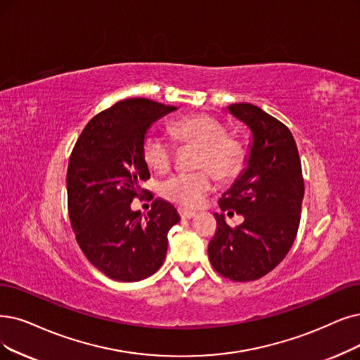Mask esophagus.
Returning a JSON list of instances; mask_svg holds the SVG:
<instances>
[{"mask_svg":"<svg viewBox=\"0 0 360 360\" xmlns=\"http://www.w3.org/2000/svg\"><path fill=\"white\" fill-rule=\"evenodd\" d=\"M179 214H180V217L183 219V220H191V219H193L195 217V212H192V211H188V210H179Z\"/></svg>","mask_w":360,"mask_h":360,"instance_id":"34e87169","label":"esophagus"}]
</instances>
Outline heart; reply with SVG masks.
Masks as SVG:
<instances>
[{"label":"heart","mask_w":360,"mask_h":360,"mask_svg":"<svg viewBox=\"0 0 360 360\" xmlns=\"http://www.w3.org/2000/svg\"><path fill=\"white\" fill-rule=\"evenodd\" d=\"M171 134L184 145L199 148L196 167L212 169L221 179L233 176L243 160L240 143L226 136L224 125L208 115H192L169 125ZM143 160L155 171H167L174 158L171 141L156 131H150L143 140ZM209 169L198 172H177L161 184V193L169 202L186 208L198 207L215 188V177Z\"/></svg>","instance_id":"heart-1"}]
</instances>
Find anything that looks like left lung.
Masks as SVG:
<instances>
[{"instance_id":"8db88e82","label":"left lung","mask_w":360,"mask_h":360,"mask_svg":"<svg viewBox=\"0 0 360 360\" xmlns=\"http://www.w3.org/2000/svg\"><path fill=\"white\" fill-rule=\"evenodd\" d=\"M251 133L245 167L223 193L220 208L243 215L232 229L215 214L217 232L208 245L212 267L236 282L260 279L291 250L300 224L304 181L295 140L281 121L250 103L226 109Z\"/></svg>"}]
</instances>
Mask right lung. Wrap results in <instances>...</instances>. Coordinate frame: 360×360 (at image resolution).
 Masks as SVG:
<instances>
[{
	"label": "right lung",
	"mask_w": 360,
	"mask_h": 360,
	"mask_svg": "<svg viewBox=\"0 0 360 360\" xmlns=\"http://www.w3.org/2000/svg\"><path fill=\"white\" fill-rule=\"evenodd\" d=\"M177 110L149 98H127L85 125L72 150L66 188L72 229L89 262L110 279L137 282L165 260L177 210L155 199L141 215L131 210L150 177L141 146L153 122Z\"/></svg>",
	"instance_id": "add662e5"
}]
</instances>
